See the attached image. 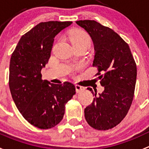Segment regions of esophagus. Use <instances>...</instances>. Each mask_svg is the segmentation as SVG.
<instances>
[{"instance_id":"1","label":"esophagus","mask_w":149,"mask_h":149,"mask_svg":"<svg viewBox=\"0 0 149 149\" xmlns=\"http://www.w3.org/2000/svg\"><path fill=\"white\" fill-rule=\"evenodd\" d=\"M75 87H76V92H80L81 90L84 89V87L81 86H80V85H79V84H76V85H75Z\"/></svg>"}]
</instances>
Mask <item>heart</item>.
Instances as JSON below:
<instances>
[{"instance_id": "heart-1", "label": "heart", "mask_w": 149, "mask_h": 149, "mask_svg": "<svg viewBox=\"0 0 149 149\" xmlns=\"http://www.w3.org/2000/svg\"><path fill=\"white\" fill-rule=\"evenodd\" d=\"M71 42H82L90 45V38L86 33L84 31H75L70 37Z\"/></svg>"}]
</instances>
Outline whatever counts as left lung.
Wrapping results in <instances>:
<instances>
[{
	"label": "left lung",
	"mask_w": 149,
	"mask_h": 149,
	"mask_svg": "<svg viewBox=\"0 0 149 149\" xmlns=\"http://www.w3.org/2000/svg\"><path fill=\"white\" fill-rule=\"evenodd\" d=\"M89 34L94 44L93 66L104 87L97 95V89H87L95 96L84 109L86 120L91 127L108 130L119 124L126 116L133 102L137 68L128 45L110 28L94 20L76 22Z\"/></svg>",
	"instance_id": "1"
}]
</instances>
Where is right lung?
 <instances>
[{
  "label": "right lung",
  "mask_w": 149,
  "mask_h": 149,
  "mask_svg": "<svg viewBox=\"0 0 149 149\" xmlns=\"http://www.w3.org/2000/svg\"><path fill=\"white\" fill-rule=\"evenodd\" d=\"M72 22H41L21 37L12 53L9 88L16 107L30 124L49 129L62 120L65 104L76 94L70 82L52 84L41 70L50 57L54 38Z\"/></svg>",
  "instance_id": "1"
}]
</instances>
